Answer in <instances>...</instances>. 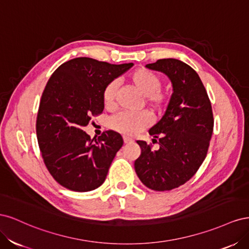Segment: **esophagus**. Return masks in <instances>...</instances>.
Returning a JSON list of instances; mask_svg holds the SVG:
<instances>
[{
    "instance_id": "esophagus-1",
    "label": "esophagus",
    "mask_w": 249,
    "mask_h": 249,
    "mask_svg": "<svg viewBox=\"0 0 249 249\" xmlns=\"http://www.w3.org/2000/svg\"><path fill=\"white\" fill-rule=\"evenodd\" d=\"M124 143H131V142H133V139L129 138V137H124Z\"/></svg>"
}]
</instances>
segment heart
Returning <instances> with one entry per match:
<instances>
[{"mask_svg": "<svg viewBox=\"0 0 249 249\" xmlns=\"http://www.w3.org/2000/svg\"><path fill=\"white\" fill-rule=\"evenodd\" d=\"M131 85L135 90L144 96V102L154 111L161 112L167 103V95L160 88L162 80L158 74L146 69L134 71L129 77ZM117 84L112 81L106 85L103 91V101L106 108H113L115 103ZM152 124V116L148 112L142 111L137 114L118 113L111 119V126L120 134L133 136L142 130L146 129Z\"/></svg>", "mask_w": 249, "mask_h": 249, "instance_id": "obj_1", "label": "heart"}]
</instances>
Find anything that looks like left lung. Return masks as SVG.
Wrapping results in <instances>:
<instances>
[{"label":"left lung","instance_id":"left-lung-1","mask_svg":"<svg viewBox=\"0 0 249 249\" xmlns=\"http://www.w3.org/2000/svg\"><path fill=\"white\" fill-rule=\"evenodd\" d=\"M146 67L166 74L173 92L164 115L148 131L159 139V149L153 150L145 141L137 140L141 155L134 166L149 189L167 191L188 182L206 159L214 126L212 106L191 66L168 58Z\"/></svg>","mask_w":249,"mask_h":249}]
</instances>
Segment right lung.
I'll return each mask as SVG.
<instances>
[{"instance_id": "obj_1", "label": "right lung", "mask_w": 249, "mask_h": 249, "mask_svg": "<svg viewBox=\"0 0 249 249\" xmlns=\"http://www.w3.org/2000/svg\"><path fill=\"white\" fill-rule=\"evenodd\" d=\"M133 63L110 64L79 57L60 65L43 90L36 134L44 164L56 182L76 192L99 188L124 144L114 131L91 139L83 127L104 110L103 91Z\"/></svg>"}]
</instances>
